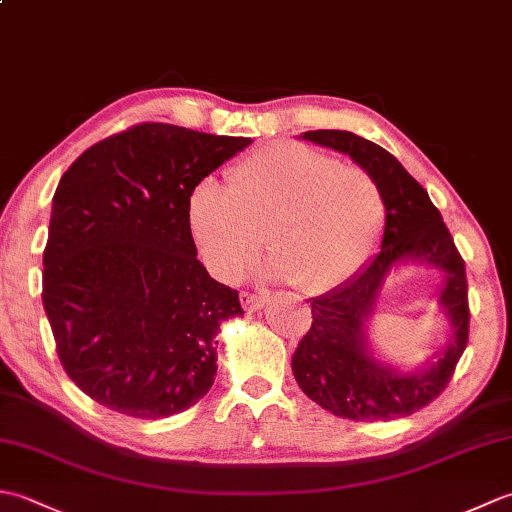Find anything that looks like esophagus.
Listing matches in <instances>:
<instances>
[{
    "label": "esophagus",
    "mask_w": 512,
    "mask_h": 512,
    "mask_svg": "<svg viewBox=\"0 0 512 512\" xmlns=\"http://www.w3.org/2000/svg\"><path fill=\"white\" fill-rule=\"evenodd\" d=\"M242 306L244 310L248 312H255V310H262L264 303H266V297L264 295H255V292H242Z\"/></svg>",
    "instance_id": "1"
}]
</instances>
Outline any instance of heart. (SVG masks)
<instances>
[{
	"label": "heart",
	"instance_id": "b5f03b06",
	"mask_svg": "<svg viewBox=\"0 0 512 512\" xmlns=\"http://www.w3.org/2000/svg\"><path fill=\"white\" fill-rule=\"evenodd\" d=\"M189 228L206 266L224 281L246 275L264 246L262 275L323 292L352 277L372 253L385 217L376 180L306 145H273L244 158L228 187L200 180L189 193Z\"/></svg>",
	"mask_w": 512,
	"mask_h": 512
}]
</instances>
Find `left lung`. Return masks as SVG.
I'll return each mask as SVG.
<instances>
[{
	"mask_svg": "<svg viewBox=\"0 0 512 512\" xmlns=\"http://www.w3.org/2000/svg\"><path fill=\"white\" fill-rule=\"evenodd\" d=\"M299 138L350 156L365 169L383 193L385 224L374 255L350 279L310 301L312 328L292 354V374L303 394L339 418L380 422L411 416L440 396L469 341L462 257L429 193L387 149L343 129H317ZM400 265L439 270L436 299L450 325L443 350L413 370L389 364L368 336L386 279Z\"/></svg>",
	"mask_w": 512,
	"mask_h": 512,
	"instance_id": "left-lung-1",
	"label": "left lung"
}]
</instances>
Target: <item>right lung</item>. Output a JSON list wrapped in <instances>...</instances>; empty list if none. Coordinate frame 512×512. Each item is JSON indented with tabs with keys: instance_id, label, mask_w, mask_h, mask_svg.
<instances>
[{
	"instance_id": "1",
	"label": "right lung",
	"mask_w": 512,
	"mask_h": 512,
	"mask_svg": "<svg viewBox=\"0 0 512 512\" xmlns=\"http://www.w3.org/2000/svg\"><path fill=\"white\" fill-rule=\"evenodd\" d=\"M253 140L145 123L101 140L63 173L43 250V308L83 394L132 418L195 405L217 372L237 290L198 259L191 189Z\"/></svg>"
}]
</instances>
